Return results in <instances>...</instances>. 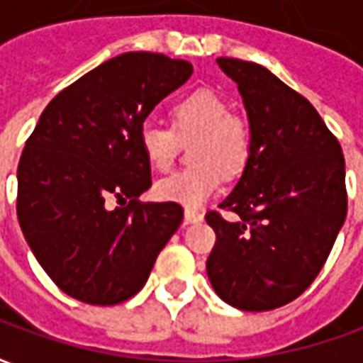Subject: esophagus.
Returning <instances> with one entry per match:
<instances>
[{
  "label": "esophagus",
  "mask_w": 363,
  "mask_h": 363,
  "mask_svg": "<svg viewBox=\"0 0 363 363\" xmlns=\"http://www.w3.org/2000/svg\"><path fill=\"white\" fill-rule=\"evenodd\" d=\"M184 220H186V223H198V221L204 220V216L200 212H196V210L186 208V210H184Z\"/></svg>",
  "instance_id": "1"
}]
</instances>
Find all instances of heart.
Instances as JSON below:
<instances>
[{
    "mask_svg": "<svg viewBox=\"0 0 363 363\" xmlns=\"http://www.w3.org/2000/svg\"><path fill=\"white\" fill-rule=\"evenodd\" d=\"M192 145L194 167L174 171L155 182V194L167 202L198 208L218 190L221 173L235 177L251 157V132L231 116V106L218 93L200 89L173 106V128L147 122L140 128V147L157 171L173 165L179 140Z\"/></svg>",
    "mask_w": 363,
    "mask_h": 363,
    "instance_id": "1",
    "label": "heart"
}]
</instances>
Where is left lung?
<instances>
[{
	"label": "left lung",
	"mask_w": 363,
	"mask_h": 363,
	"mask_svg": "<svg viewBox=\"0 0 363 363\" xmlns=\"http://www.w3.org/2000/svg\"><path fill=\"white\" fill-rule=\"evenodd\" d=\"M251 124V157L221 210L206 262L216 294L243 311H270L303 294L325 267L348 210L342 147L305 96L267 67L218 58Z\"/></svg>",
	"instance_id": "1"
}]
</instances>
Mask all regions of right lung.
<instances>
[{
    "instance_id": "1",
    "label": "right lung",
    "mask_w": 363,
    "mask_h": 363,
    "mask_svg": "<svg viewBox=\"0 0 363 363\" xmlns=\"http://www.w3.org/2000/svg\"><path fill=\"white\" fill-rule=\"evenodd\" d=\"M190 75L184 60L120 54L54 96L25 143L19 225L44 272L74 299L116 305L135 296L181 225V204L138 200L151 186L140 128ZM114 197L125 204L111 211Z\"/></svg>"
}]
</instances>
